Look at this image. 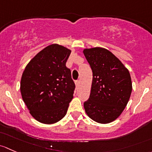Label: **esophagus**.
I'll use <instances>...</instances> for the list:
<instances>
[{
    "mask_svg": "<svg viewBox=\"0 0 152 152\" xmlns=\"http://www.w3.org/2000/svg\"><path fill=\"white\" fill-rule=\"evenodd\" d=\"M79 83H80L79 80H76L75 81V86H79Z\"/></svg>",
    "mask_w": 152,
    "mask_h": 152,
    "instance_id": "esophagus-1",
    "label": "esophagus"
}]
</instances>
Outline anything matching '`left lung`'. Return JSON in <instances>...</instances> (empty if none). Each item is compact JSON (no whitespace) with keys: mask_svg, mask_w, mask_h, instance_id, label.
Here are the masks:
<instances>
[{"mask_svg":"<svg viewBox=\"0 0 152 152\" xmlns=\"http://www.w3.org/2000/svg\"><path fill=\"white\" fill-rule=\"evenodd\" d=\"M83 53L93 72L85 111L96 122L110 123L119 117L130 98L132 86L129 70L105 48H86Z\"/></svg>","mask_w":152,"mask_h":152,"instance_id":"obj_1","label":"left lung"}]
</instances>
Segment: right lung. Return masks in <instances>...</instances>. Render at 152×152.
<instances>
[{
	"label": "right lung",
	"instance_id": "1",
	"mask_svg": "<svg viewBox=\"0 0 152 152\" xmlns=\"http://www.w3.org/2000/svg\"><path fill=\"white\" fill-rule=\"evenodd\" d=\"M70 53L62 45H49L30 61L22 75V98L31 115L42 124L61 120L73 98L75 85L66 66Z\"/></svg>",
	"mask_w": 152,
	"mask_h": 152
}]
</instances>
